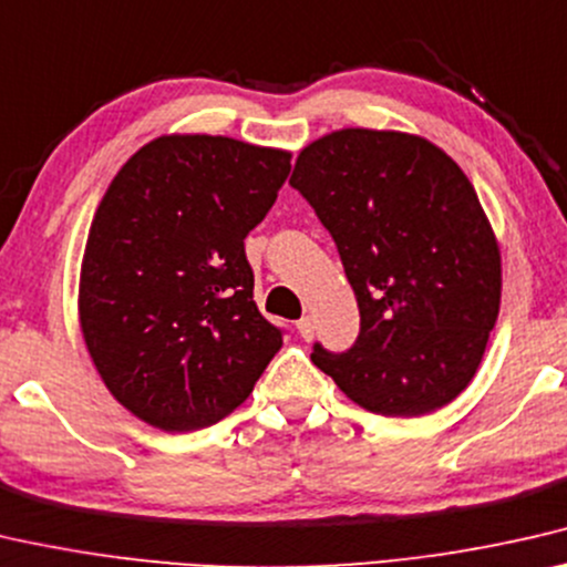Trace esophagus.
<instances>
[{
	"mask_svg": "<svg viewBox=\"0 0 567 567\" xmlns=\"http://www.w3.org/2000/svg\"><path fill=\"white\" fill-rule=\"evenodd\" d=\"M295 326H298V333H300L302 338H306V341H310L312 333H316V326H312L310 318H300Z\"/></svg>",
	"mask_w": 567,
	"mask_h": 567,
	"instance_id": "obj_1",
	"label": "esophagus"
}]
</instances>
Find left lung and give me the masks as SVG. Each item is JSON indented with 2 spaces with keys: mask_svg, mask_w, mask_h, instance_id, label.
Returning <instances> with one entry per match:
<instances>
[{
  "mask_svg": "<svg viewBox=\"0 0 567 567\" xmlns=\"http://www.w3.org/2000/svg\"><path fill=\"white\" fill-rule=\"evenodd\" d=\"M290 185L331 231L361 316L357 343H316L312 364L377 415L453 402L502 302L499 244L466 173L417 134L349 126L310 142Z\"/></svg>",
  "mask_w": 567,
  "mask_h": 567,
  "instance_id": "obj_1",
  "label": "left lung"
}]
</instances>
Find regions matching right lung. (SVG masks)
Listing matches in <instances>:
<instances>
[{"label":"right lung","instance_id":"1","mask_svg":"<svg viewBox=\"0 0 567 567\" xmlns=\"http://www.w3.org/2000/svg\"><path fill=\"white\" fill-rule=\"evenodd\" d=\"M290 157L165 134L134 152L101 198L81 261V331L106 390L147 425H214L280 351L244 239L277 200Z\"/></svg>","mask_w":567,"mask_h":567}]
</instances>
